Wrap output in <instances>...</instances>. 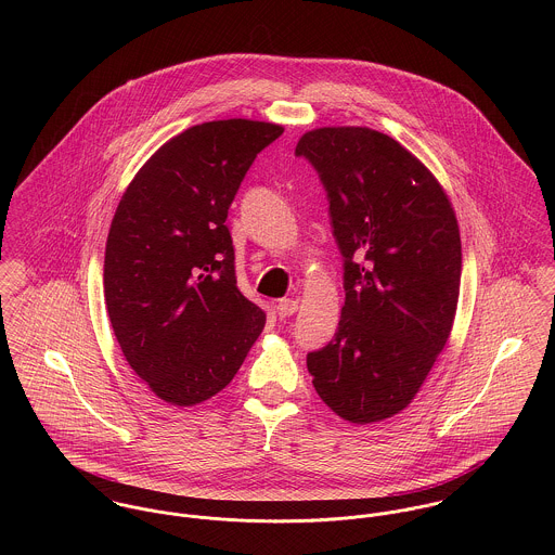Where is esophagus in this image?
<instances>
[{"label":"esophagus","instance_id":"esophagus-1","mask_svg":"<svg viewBox=\"0 0 555 555\" xmlns=\"http://www.w3.org/2000/svg\"><path fill=\"white\" fill-rule=\"evenodd\" d=\"M275 310H278V317L280 318L295 317L297 310H299V304L293 301V299H282V301H278Z\"/></svg>","mask_w":555,"mask_h":555}]
</instances>
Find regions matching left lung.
Returning <instances> with one entry per match:
<instances>
[{"mask_svg": "<svg viewBox=\"0 0 555 555\" xmlns=\"http://www.w3.org/2000/svg\"><path fill=\"white\" fill-rule=\"evenodd\" d=\"M326 192L346 301L333 339L308 352L320 399L350 423L403 410L444 348L460 299L462 238L434 175L391 137L320 128L301 137Z\"/></svg>", "mask_w": 555, "mask_h": 555, "instance_id": "1", "label": "left lung"}]
</instances>
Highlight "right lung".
Returning <instances> with one entry per match:
<instances>
[{"label":"right lung","instance_id":"add662e5","mask_svg":"<svg viewBox=\"0 0 555 555\" xmlns=\"http://www.w3.org/2000/svg\"><path fill=\"white\" fill-rule=\"evenodd\" d=\"M282 132L249 119L194 126L147 159L115 211L106 310L126 361L168 403L220 393L264 326L238 293L224 222L251 162Z\"/></svg>","mask_w":555,"mask_h":555}]
</instances>
